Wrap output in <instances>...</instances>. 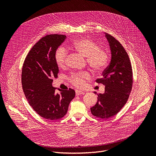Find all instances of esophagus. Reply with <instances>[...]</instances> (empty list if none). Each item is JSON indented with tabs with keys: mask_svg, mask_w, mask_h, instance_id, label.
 Wrapping results in <instances>:
<instances>
[{
	"mask_svg": "<svg viewBox=\"0 0 156 156\" xmlns=\"http://www.w3.org/2000/svg\"><path fill=\"white\" fill-rule=\"evenodd\" d=\"M75 93H76V96H79V95H81V94H84V92L81 91H80V90H76L75 91Z\"/></svg>",
	"mask_w": 156,
	"mask_h": 156,
	"instance_id": "obj_1",
	"label": "esophagus"
}]
</instances>
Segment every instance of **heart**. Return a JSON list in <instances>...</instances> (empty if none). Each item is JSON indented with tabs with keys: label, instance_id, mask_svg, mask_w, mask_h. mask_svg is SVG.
<instances>
[{
	"label": "heart",
	"instance_id": "1",
	"mask_svg": "<svg viewBox=\"0 0 156 156\" xmlns=\"http://www.w3.org/2000/svg\"><path fill=\"white\" fill-rule=\"evenodd\" d=\"M71 48L84 57L93 70L97 72L103 71L108 62V54L106 51L100 48L98 43L91 39L81 38L73 42ZM67 59V51L63 48H59L55 54V61L59 68L63 69L66 66ZM90 78L87 72L72 73L69 76V80L74 86L82 87L85 80Z\"/></svg>",
	"mask_w": 156,
	"mask_h": 156
}]
</instances>
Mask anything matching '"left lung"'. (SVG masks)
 <instances>
[{"instance_id": "8db88e82", "label": "left lung", "mask_w": 156, "mask_h": 156, "mask_svg": "<svg viewBox=\"0 0 156 156\" xmlns=\"http://www.w3.org/2000/svg\"><path fill=\"white\" fill-rule=\"evenodd\" d=\"M112 54L109 65L96 80L105 86V93L97 94L98 102L91 108V114L102 119L116 115L126 103L133 86V71L128 55L114 37L105 33ZM96 94V93H95Z\"/></svg>"}]
</instances>
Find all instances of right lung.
<instances>
[{"mask_svg": "<svg viewBox=\"0 0 156 156\" xmlns=\"http://www.w3.org/2000/svg\"><path fill=\"white\" fill-rule=\"evenodd\" d=\"M65 39V35L57 34L42 37L28 52L22 68V87L28 103L39 115L50 120L63 117L75 96L72 88L56 93L52 85L58 73L55 54Z\"/></svg>", "mask_w": 156, "mask_h": 156, "instance_id": "right-lung-1", "label": "right lung"}]
</instances>
